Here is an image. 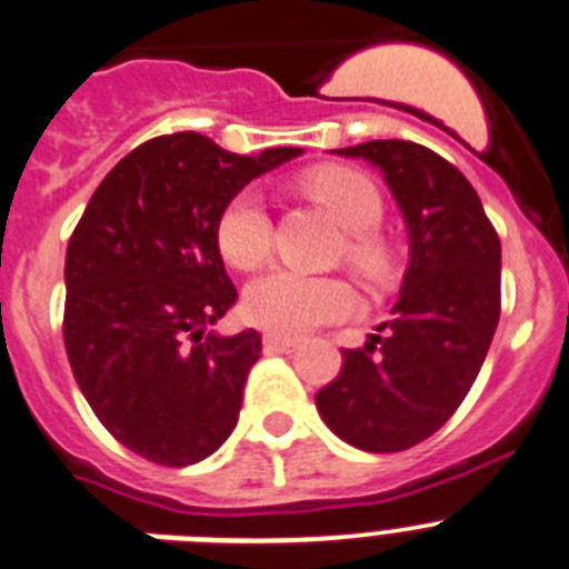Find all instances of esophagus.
<instances>
[{
    "label": "esophagus",
    "instance_id": "34e87169",
    "mask_svg": "<svg viewBox=\"0 0 569 569\" xmlns=\"http://www.w3.org/2000/svg\"><path fill=\"white\" fill-rule=\"evenodd\" d=\"M261 345H264V353H293L296 347H299V339L268 333L264 339H261Z\"/></svg>",
    "mask_w": 569,
    "mask_h": 569
}]
</instances>
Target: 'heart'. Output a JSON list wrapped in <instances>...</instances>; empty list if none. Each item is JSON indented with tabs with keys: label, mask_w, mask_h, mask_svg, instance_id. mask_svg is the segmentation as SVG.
<instances>
[{
	"label": "heart",
	"mask_w": 569,
	"mask_h": 569,
	"mask_svg": "<svg viewBox=\"0 0 569 569\" xmlns=\"http://www.w3.org/2000/svg\"><path fill=\"white\" fill-rule=\"evenodd\" d=\"M305 190L350 233L347 261L367 279H385L390 253L373 236L385 216V199L370 176L350 168H316L305 176ZM219 253L239 270L259 268L268 259L273 224L268 204L256 190L230 199L216 224ZM353 308V290L336 276H310L299 270H270L250 281L241 299L244 319L273 336H305L319 325L341 319Z\"/></svg>",
	"instance_id": "1"
}]
</instances>
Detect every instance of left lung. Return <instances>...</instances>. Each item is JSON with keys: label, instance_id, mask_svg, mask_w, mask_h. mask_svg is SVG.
Returning <instances> with one entry per match:
<instances>
[{"label": "left lung", "instance_id": "obj_1", "mask_svg": "<svg viewBox=\"0 0 569 569\" xmlns=\"http://www.w3.org/2000/svg\"><path fill=\"white\" fill-rule=\"evenodd\" d=\"M333 153L385 173L410 259L393 321L341 350V373L316 407L347 445L399 453L456 413L485 365L501 313V244L472 184L425 144L376 139Z\"/></svg>", "mask_w": 569, "mask_h": 569}]
</instances>
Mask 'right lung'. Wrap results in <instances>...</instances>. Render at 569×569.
I'll list each match as a JSON object with an SVG mask.
<instances>
[{"label":"right lung","instance_id":"add662e5","mask_svg":"<svg viewBox=\"0 0 569 569\" xmlns=\"http://www.w3.org/2000/svg\"><path fill=\"white\" fill-rule=\"evenodd\" d=\"M299 153L159 136L90 196L64 256V350L93 413L142 459L188 467L233 433L261 336L208 333L236 301L216 224L244 184Z\"/></svg>","mask_w":569,"mask_h":569}]
</instances>
